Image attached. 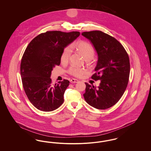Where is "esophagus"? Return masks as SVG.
Wrapping results in <instances>:
<instances>
[{"label": "esophagus", "mask_w": 151, "mask_h": 151, "mask_svg": "<svg viewBox=\"0 0 151 151\" xmlns=\"http://www.w3.org/2000/svg\"><path fill=\"white\" fill-rule=\"evenodd\" d=\"M78 81H79V80L77 79H72L70 80L71 83H78Z\"/></svg>", "instance_id": "obj_1"}]
</instances>
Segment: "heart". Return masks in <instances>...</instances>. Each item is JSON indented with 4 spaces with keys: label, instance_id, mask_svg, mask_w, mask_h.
Listing matches in <instances>:
<instances>
[{
    "label": "heart",
    "instance_id": "obj_1",
    "mask_svg": "<svg viewBox=\"0 0 151 151\" xmlns=\"http://www.w3.org/2000/svg\"><path fill=\"white\" fill-rule=\"evenodd\" d=\"M71 47L72 49H75L79 51L86 60L91 59L93 57L95 54L94 49L92 45L84 41H78L73 43L71 45ZM70 54L71 49L69 47H65L60 55L61 62L66 63L68 60ZM67 72L73 76L80 78L85 73L86 70L83 68L75 65H71L67 70Z\"/></svg>",
    "mask_w": 151,
    "mask_h": 151
}]
</instances>
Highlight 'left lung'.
<instances>
[{
    "label": "left lung",
    "mask_w": 151,
    "mask_h": 151,
    "mask_svg": "<svg viewBox=\"0 0 151 151\" xmlns=\"http://www.w3.org/2000/svg\"><path fill=\"white\" fill-rule=\"evenodd\" d=\"M82 35L93 45L98 62L91 78L100 80L97 88L87 83L83 94L86 102L97 109L114 106L124 93L129 83L130 64L129 55L115 38L100 30L84 32Z\"/></svg>",
    "instance_id": "left-lung-1"
}]
</instances>
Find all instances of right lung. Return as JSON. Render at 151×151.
I'll return each mask as SVG.
<instances>
[{
	"mask_svg": "<svg viewBox=\"0 0 151 151\" xmlns=\"http://www.w3.org/2000/svg\"><path fill=\"white\" fill-rule=\"evenodd\" d=\"M79 36V32L47 31L36 36L27 47L20 65L22 83L30 102L38 110L53 111L63 103L70 81L63 79L53 84L51 71L60 65L65 47Z\"/></svg>",
	"mask_w": 151,
	"mask_h": 151,
	"instance_id": "obj_1",
	"label": "right lung"
}]
</instances>
